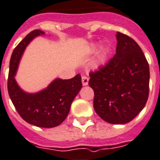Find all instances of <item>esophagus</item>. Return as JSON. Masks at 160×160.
Listing matches in <instances>:
<instances>
[{
	"label": "esophagus",
	"instance_id": "1",
	"mask_svg": "<svg viewBox=\"0 0 160 160\" xmlns=\"http://www.w3.org/2000/svg\"><path fill=\"white\" fill-rule=\"evenodd\" d=\"M82 84L84 86H86L88 85V83H89V78L87 77V76H82Z\"/></svg>",
	"mask_w": 160,
	"mask_h": 160
}]
</instances>
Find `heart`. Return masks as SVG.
I'll use <instances>...</instances> for the list:
<instances>
[{
  "instance_id": "heart-1",
  "label": "heart",
  "mask_w": 160,
  "mask_h": 160,
  "mask_svg": "<svg viewBox=\"0 0 160 160\" xmlns=\"http://www.w3.org/2000/svg\"><path fill=\"white\" fill-rule=\"evenodd\" d=\"M98 49V46H94L92 48L93 52H95L96 50ZM108 58V49L106 48H102L99 50L98 54V58H97V62H96V65L97 66H101L106 62Z\"/></svg>"
}]
</instances>
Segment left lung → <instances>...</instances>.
Here are the masks:
<instances>
[{"instance_id": "1", "label": "left lung", "mask_w": 160, "mask_h": 160, "mask_svg": "<svg viewBox=\"0 0 160 160\" xmlns=\"http://www.w3.org/2000/svg\"><path fill=\"white\" fill-rule=\"evenodd\" d=\"M116 54L105 67L90 72L93 108L102 120L126 124L144 108L149 96L150 68L138 44L117 32Z\"/></svg>"}]
</instances>
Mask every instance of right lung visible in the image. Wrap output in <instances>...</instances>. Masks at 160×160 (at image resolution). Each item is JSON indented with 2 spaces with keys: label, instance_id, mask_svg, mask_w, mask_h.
<instances>
[{
  "label": "right lung",
  "instance_id": "1",
  "mask_svg": "<svg viewBox=\"0 0 160 160\" xmlns=\"http://www.w3.org/2000/svg\"><path fill=\"white\" fill-rule=\"evenodd\" d=\"M45 35L36 29L28 33L13 51L10 61L8 93L18 113L25 122L36 127L51 128L59 126L68 116L71 105L82 88L77 74L69 80L56 78L45 89L36 93L22 89L15 80L19 62L26 47L36 37Z\"/></svg>",
  "mask_w": 160,
  "mask_h": 160
}]
</instances>
